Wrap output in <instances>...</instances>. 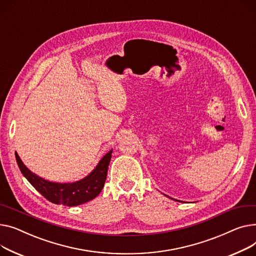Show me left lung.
Here are the masks:
<instances>
[{
    "mask_svg": "<svg viewBox=\"0 0 256 256\" xmlns=\"http://www.w3.org/2000/svg\"><path fill=\"white\" fill-rule=\"evenodd\" d=\"M176 202H178V200H176Z\"/></svg>",
    "mask_w": 256,
    "mask_h": 256,
    "instance_id": "1",
    "label": "left lung"
}]
</instances>
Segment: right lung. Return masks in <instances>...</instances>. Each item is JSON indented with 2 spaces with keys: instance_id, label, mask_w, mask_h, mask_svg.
Instances as JSON below:
<instances>
[{
  "instance_id": "right-lung-1",
  "label": "right lung",
  "mask_w": 256,
  "mask_h": 256,
  "mask_svg": "<svg viewBox=\"0 0 256 256\" xmlns=\"http://www.w3.org/2000/svg\"><path fill=\"white\" fill-rule=\"evenodd\" d=\"M112 154V150L101 158L92 172H90L80 181L73 183H56L44 180L30 170L18 153H15V158L24 176L45 198L52 204L75 206L98 196L106 180Z\"/></svg>"
}]
</instances>
